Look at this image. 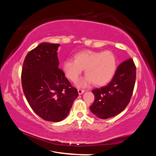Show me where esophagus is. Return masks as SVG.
I'll use <instances>...</instances> for the list:
<instances>
[{
  "mask_svg": "<svg viewBox=\"0 0 156 156\" xmlns=\"http://www.w3.org/2000/svg\"><path fill=\"white\" fill-rule=\"evenodd\" d=\"M78 94L80 95V94H83L84 93V89H78Z\"/></svg>",
  "mask_w": 156,
  "mask_h": 156,
  "instance_id": "34e87169",
  "label": "esophagus"
}]
</instances>
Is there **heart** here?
<instances>
[{"label": "heart", "instance_id": "1", "mask_svg": "<svg viewBox=\"0 0 156 156\" xmlns=\"http://www.w3.org/2000/svg\"><path fill=\"white\" fill-rule=\"evenodd\" d=\"M74 61L67 60L63 64V71L73 83L78 80L83 69L87 75L80 85L85 86L93 82L96 86H102L112 80L115 72L117 60L111 51H96L83 50L76 54Z\"/></svg>", "mask_w": 156, "mask_h": 156}]
</instances>
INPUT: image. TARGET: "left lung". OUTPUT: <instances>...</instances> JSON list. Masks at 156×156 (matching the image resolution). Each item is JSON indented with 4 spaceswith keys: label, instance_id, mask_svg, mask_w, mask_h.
Returning <instances> with one entry per match:
<instances>
[{
    "label": "left lung",
    "instance_id": "obj_1",
    "mask_svg": "<svg viewBox=\"0 0 156 156\" xmlns=\"http://www.w3.org/2000/svg\"><path fill=\"white\" fill-rule=\"evenodd\" d=\"M136 78V67L132 58L120 63L107 85L92 90L94 102L91 112L101 119L113 117L125 109L130 102Z\"/></svg>",
    "mask_w": 156,
    "mask_h": 156
}]
</instances>
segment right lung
Wrapping results in <instances>:
<instances>
[{"label": "right lung", "instance_id": "obj_1", "mask_svg": "<svg viewBox=\"0 0 156 156\" xmlns=\"http://www.w3.org/2000/svg\"><path fill=\"white\" fill-rule=\"evenodd\" d=\"M59 44L41 43L31 50L23 62L21 82L23 92L32 110L41 118L59 122L67 117L77 89L58 67Z\"/></svg>", "mask_w": 156, "mask_h": 156}]
</instances>
